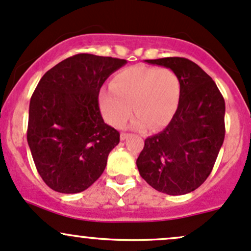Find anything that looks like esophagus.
<instances>
[{
  "instance_id": "obj_1",
  "label": "esophagus",
  "mask_w": 251,
  "mask_h": 251,
  "mask_svg": "<svg viewBox=\"0 0 251 251\" xmlns=\"http://www.w3.org/2000/svg\"><path fill=\"white\" fill-rule=\"evenodd\" d=\"M128 136H130V134H127V133H121V134H120V139H121V140L127 139Z\"/></svg>"
}]
</instances>
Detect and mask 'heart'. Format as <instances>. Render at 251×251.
<instances>
[{
	"mask_svg": "<svg viewBox=\"0 0 251 251\" xmlns=\"http://www.w3.org/2000/svg\"><path fill=\"white\" fill-rule=\"evenodd\" d=\"M111 88L99 94L103 118L120 127L133 112L132 127L151 130L164 127L174 117L180 100V81L168 68L134 65L119 71L111 81Z\"/></svg>",
	"mask_w": 251,
	"mask_h": 251,
	"instance_id": "b5f03b06",
	"label": "heart"
}]
</instances>
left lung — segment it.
Wrapping results in <instances>:
<instances>
[{"label":"left lung","instance_id":"8db88e82","mask_svg":"<svg viewBox=\"0 0 251 251\" xmlns=\"http://www.w3.org/2000/svg\"><path fill=\"white\" fill-rule=\"evenodd\" d=\"M144 62L174 71L180 100L167 127L145 139L137 167L156 191L187 194L205 182L216 163L225 137V101L213 79L192 60L167 57Z\"/></svg>","mask_w":251,"mask_h":251}]
</instances>
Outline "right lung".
<instances>
[{"label": "right lung", "instance_id": "1", "mask_svg": "<svg viewBox=\"0 0 251 251\" xmlns=\"http://www.w3.org/2000/svg\"><path fill=\"white\" fill-rule=\"evenodd\" d=\"M125 59L79 53L50 69L31 98L27 142L41 178L65 194L100 177L120 134L102 119L99 93Z\"/></svg>", "mask_w": 251, "mask_h": 251}]
</instances>
